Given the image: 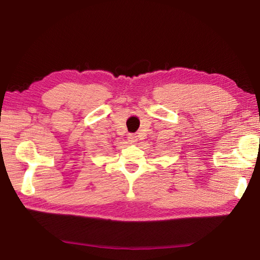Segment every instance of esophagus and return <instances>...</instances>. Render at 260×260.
Instances as JSON below:
<instances>
[{
    "mask_svg": "<svg viewBox=\"0 0 260 260\" xmlns=\"http://www.w3.org/2000/svg\"><path fill=\"white\" fill-rule=\"evenodd\" d=\"M138 138H139V136L136 135V134H129L128 135V140H129L131 143H136V142H138Z\"/></svg>",
    "mask_w": 260,
    "mask_h": 260,
    "instance_id": "obj_1",
    "label": "esophagus"
}]
</instances>
